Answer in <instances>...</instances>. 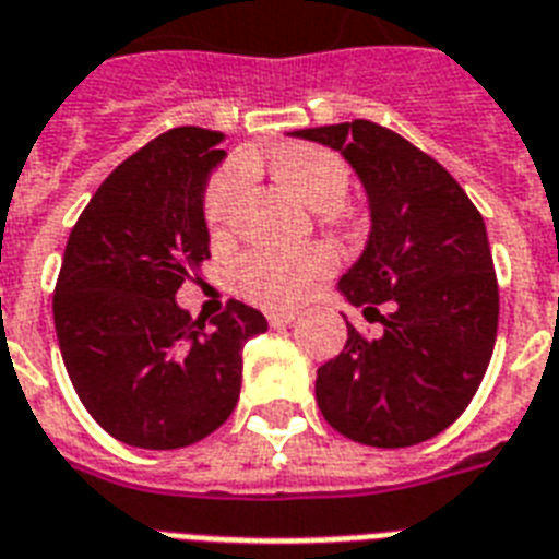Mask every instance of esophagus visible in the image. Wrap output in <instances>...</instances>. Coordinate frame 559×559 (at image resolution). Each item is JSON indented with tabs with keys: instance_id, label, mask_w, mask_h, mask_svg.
Here are the masks:
<instances>
[{
	"instance_id": "esophagus-1",
	"label": "esophagus",
	"mask_w": 559,
	"mask_h": 559,
	"mask_svg": "<svg viewBox=\"0 0 559 559\" xmlns=\"http://www.w3.org/2000/svg\"><path fill=\"white\" fill-rule=\"evenodd\" d=\"M297 320L294 311H274V314H267V325L271 329H285V325H292Z\"/></svg>"
}]
</instances>
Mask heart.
I'll return each mask as SVG.
<instances>
[{"label": "heart", "instance_id": "heart-1", "mask_svg": "<svg viewBox=\"0 0 559 559\" xmlns=\"http://www.w3.org/2000/svg\"><path fill=\"white\" fill-rule=\"evenodd\" d=\"M274 169L283 185L300 195L308 207L337 210L352 187V169L341 155L320 146H285L274 155ZM248 181V164L230 160L204 190V222L213 234H222L234 204ZM337 259L323 245L311 248H257L234 265V285L245 300L265 308H292L302 302L325 276L332 274Z\"/></svg>", "mask_w": 559, "mask_h": 559}]
</instances>
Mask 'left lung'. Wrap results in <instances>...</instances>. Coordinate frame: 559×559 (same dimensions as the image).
Returning a JSON list of instances; mask_svg holds the SVG:
<instances>
[{
  "label": "left lung",
  "mask_w": 559,
  "mask_h": 559,
  "mask_svg": "<svg viewBox=\"0 0 559 559\" xmlns=\"http://www.w3.org/2000/svg\"><path fill=\"white\" fill-rule=\"evenodd\" d=\"M292 135L337 150L364 181L372 234L337 288L383 325L366 337L346 323L343 352L317 369V406L346 439L413 448L467 409L493 355L499 285L485 218L439 160L372 120Z\"/></svg>",
  "instance_id": "left-lung-1"
}]
</instances>
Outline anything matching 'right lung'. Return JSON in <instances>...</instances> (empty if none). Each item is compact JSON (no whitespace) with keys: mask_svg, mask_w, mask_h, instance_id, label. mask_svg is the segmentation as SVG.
I'll list each match as a JSON object with an SVG mask.
<instances>
[{"mask_svg":"<svg viewBox=\"0 0 559 559\" xmlns=\"http://www.w3.org/2000/svg\"><path fill=\"white\" fill-rule=\"evenodd\" d=\"M218 141L178 127L141 146L97 187L62 253V364L88 415L132 448H187L218 430L242 390V346L267 332L239 300L210 325L176 302L210 259L204 187L225 158Z\"/></svg>","mask_w":559,"mask_h":559,"instance_id":"add662e5","label":"right lung"}]
</instances>
